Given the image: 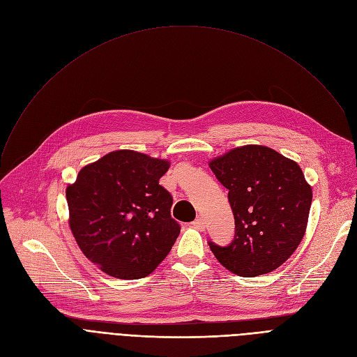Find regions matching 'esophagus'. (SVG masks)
<instances>
[{"label": "esophagus", "instance_id": "1", "mask_svg": "<svg viewBox=\"0 0 357 357\" xmlns=\"http://www.w3.org/2000/svg\"><path fill=\"white\" fill-rule=\"evenodd\" d=\"M192 226H194L195 229H198V230H205V221H204L201 217H198V218L192 222Z\"/></svg>", "mask_w": 357, "mask_h": 357}]
</instances>
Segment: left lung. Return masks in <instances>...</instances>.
<instances>
[{"label":"left lung","mask_w":357,"mask_h":357,"mask_svg":"<svg viewBox=\"0 0 357 357\" xmlns=\"http://www.w3.org/2000/svg\"><path fill=\"white\" fill-rule=\"evenodd\" d=\"M208 165L229 190L236 224L229 246L210 241L217 260L243 278L265 275L284 265L305 234L312 201L301 167L260 144L234 147Z\"/></svg>","instance_id":"8db88e82"}]
</instances>
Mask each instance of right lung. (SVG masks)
<instances>
[{
  "instance_id": "1",
  "label": "right lung",
  "mask_w": 357,
  "mask_h": 357,
  "mask_svg": "<svg viewBox=\"0 0 357 357\" xmlns=\"http://www.w3.org/2000/svg\"><path fill=\"white\" fill-rule=\"evenodd\" d=\"M169 160L116 150L84 166L68 185L69 227L82 253L119 279L152 273L171 252L179 224L159 179Z\"/></svg>"
}]
</instances>
